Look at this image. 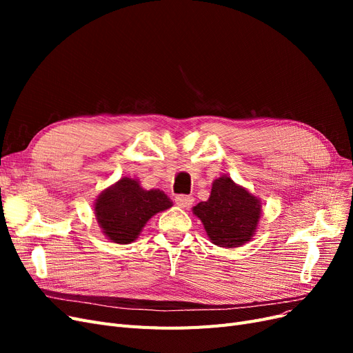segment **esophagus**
Listing matches in <instances>:
<instances>
[{
  "label": "esophagus",
  "instance_id": "obj_1",
  "mask_svg": "<svg viewBox=\"0 0 353 353\" xmlns=\"http://www.w3.org/2000/svg\"><path fill=\"white\" fill-rule=\"evenodd\" d=\"M194 199L191 196H187V194H179L175 197V203L178 206H183V208H190L191 205H193Z\"/></svg>",
  "mask_w": 353,
  "mask_h": 353
}]
</instances>
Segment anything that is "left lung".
<instances>
[{
	"label": "left lung",
	"instance_id": "obj_1",
	"mask_svg": "<svg viewBox=\"0 0 353 353\" xmlns=\"http://www.w3.org/2000/svg\"><path fill=\"white\" fill-rule=\"evenodd\" d=\"M193 212L205 225L209 239L219 248H239L249 241L261 218L259 200L230 176L215 179L208 201Z\"/></svg>",
	"mask_w": 353,
	"mask_h": 353
}]
</instances>
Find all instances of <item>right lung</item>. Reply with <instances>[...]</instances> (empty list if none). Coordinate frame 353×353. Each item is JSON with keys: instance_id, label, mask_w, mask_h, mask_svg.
<instances>
[{"instance_id": "obj_1", "label": "right lung", "mask_w": 353, "mask_h": 353, "mask_svg": "<svg viewBox=\"0 0 353 353\" xmlns=\"http://www.w3.org/2000/svg\"><path fill=\"white\" fill-rule=\"evenodd\" d=\"M172 206L160 190H143L138 181L122 178L100 194L95 203V216L104 234L119 244L134 241L144 223L154 213Z\"/></svg>"}]
</instances>
